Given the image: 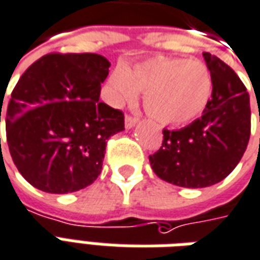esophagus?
I'll list each match as a JSON object with an SVG mask.
<instances>
[{
	"label": "esophagus",
	"instance_id": "obj_1",
	"mask_svg": "<svg viewBox=\"0 0 260 260\" xmlns=\"http://www.w3.org/2000/svg\"><path fill=\"white\" fill-rule=\"evenodd\" d=\"M136 122H138V118L132 117V115H126V117H125V128L129 129V128H132Z\"/></svg>",
	"mask_w": 260,
	"mask_h": 260
}]
</instances>
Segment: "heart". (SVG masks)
I'll use <instances>...</instances> for the list:
<instances>
[{
    "label": "heart",
    "instance_id": "1",
    "mask_svg": "<svg viewBox=\"0 0 260 260\" xmlns=\"http://www.w3.org/2000/svg\"><path fill=\"white\" fill-rule=\"evenodd\" d=\"M214 90L206 63L184 57L155 56L129 67H117L108 79L107 99L112 105L135 101L143 91V107L163 125H183L199 118Z\"/></svg>",
    "mask_w": 260,
    "mask_h": 260
}]
</instances>
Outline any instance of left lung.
I'll use <instances>...</instances> for the list:
<instances>
[{"label": "left lung", "instance_id": "8db88e82", "mask_svg": "<svg viewBox=\"0 0 260 260\" xmlns=\"http://www.w3.org/2000/svg\"><path fill=\"white\" fill-rule=\"evenodd\" d=\"M214 83L203 115L179 131L163 129L160 149L149 156L157 177L174 186L201 188L224 180L244 156L250 136L246 87L226 63L203 53Z\"/></svg>", "mask_w": 260, "mask_h": 260}]
</instances>
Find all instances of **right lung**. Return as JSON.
<instances>
[{
	"label": "right lung",
	"mask_w": 260,
	"mask_h": 260,
	"mask_svg": "<svg viewBox=\"0 0 260 260\" xmlns=\"http://www.w3.org/2000/svg\"><path fill=\"white\" fill-rule=\"evenodd\" d=\"M108 67L101 54L49 53L18 80L5 114L7 142L34 187L73 193L101 173L107 141L125 129L124 112L100 100Z\"/></svg>",
	"instance_id": "obj_1"
}]
</instances>
